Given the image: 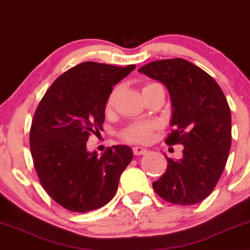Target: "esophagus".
<instances>
[{
	"label": "esophagus",
	"instance_id": "esophagus-1",
	"mask_svg": "<svg viewBox=\"0 0 250 250\" xmlns=\"http://www.w3.org/2000/svg\"><path fill=\"white\" fill-rule=\"evenodd\" d=\"M132 152H134L135 155H142V154H145V153H147V149L143 148L141 146H136V147L132 148Z\"/></svg>",
	"mask_w": 250,
	"mask_h": 250
}]
</instances>
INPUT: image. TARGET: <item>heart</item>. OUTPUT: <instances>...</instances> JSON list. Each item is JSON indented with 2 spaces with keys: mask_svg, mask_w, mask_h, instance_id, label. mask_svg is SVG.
I'll return each instance as SVG.
<instances>
[{
  "mask_svg": "<svg viewBox=\"0 0 250 250\" xmlns=\"http://www.w3.org/2000/svg\"><path fill=\"white\" fill-rule=\"evenodd\" d=\"M155 86H160V85L158 83H146L145 85H143L142 94L145 91L151 90V89L155 88ZM118 94H119L118 88H114L108 94L104 105L105 114L108 115L113 112ZM156 128H158V125L153 121L135 122L127 125V127L123 129V130L120 132V137L127 143H141V144H145V143H148L151 141L153 137V134H154V131L156 130Z\"/></svg>",
  "mask_w": 250,
  "mask_h": 250,
  "instance_id": "1",
  "label": "heart"
}]
</instances>
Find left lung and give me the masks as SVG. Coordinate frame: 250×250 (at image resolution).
Returning <instances> with one entry per match:
<instances>
[{"label":"left lung","mask_w":250,"mask_h":250,"mask_svg":"<svg viewBox=\"0 0 250 250\" xmlns=\"http://www.w3.org/2000/svg\"><path fill=\"white\" fill-rule=\"evenodd\" d=\"M138 72L167 86L172 129L166 143L184 146L181 160L167 158L166 172L153 188L170 204H198L215 188L228 161L232 139L228 101L208 73L185 59L152 62Z\"/></svg>","instance_id":"left-lung-1"}]
</instances>
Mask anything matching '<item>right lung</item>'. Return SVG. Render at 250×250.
<instances>
[{"label":"right lung","instance_id":"obj_1","mask_svg":"<svg viewBox=\"0 0 250 250\" xmlns=\"http://www.w3.org/2000/svg\"><path fill=\"white\" fill-rule=\"evenodd\" d=\"M135 67L81 62L58 76L36 107L29 130L36 174L49 197L67 210L108 204L131 162L129 146H112L98 156L86 151V141L103 131L106 98Z\"/></svg>","mask_w":250,"mask_h":250}]
</instances>
